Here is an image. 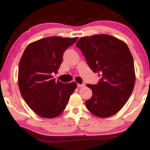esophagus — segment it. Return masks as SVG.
I'll return each instance as SVG.
<instances>
[{
  "label": "esophagus",
  "instance_id": "obj_1",
  "mask_svg": "<svg viewBox=\"0 0 150 150\" xmlns=\"http://www.w3.org/2000/svg\"><path fill=\"white\" fill-rule=\"evenodd\" d=\"M77 87L79 88H81V87H85V84H77Z\"/></svg>",
  "mask_w": 150,
  "mask_h": 150
}]
</instances>
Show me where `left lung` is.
<instances>
[{
  "label": "left lung",
  "mask_w": 150,
  "mask_h": 150,
  "mask_svg": "<svg viewBox=\"0 0 150 150\" xmlns=\"http://www.w3.org/2000/svg\"><path fill=\"white\" fill-rule=\"evenodd\" d=\"M76 45L93 71L101 75L97 85L87 84L93 92L85 101L87 108L99 118L115 115L128 101L135 85L134 59L128 45L108 34L82 37Z\"/></svg>",
  "instance_id": "left-lung-1"
}]
</instances>
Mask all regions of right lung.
Wrapping results in <instances>:
<instances>
[{"label":"right lung","instance_id":"obj_1","mask_svg":"<svg viewBox=\"0 0 150 150\" xmlns=\"http://www.w3.org/2000/svg\"><path fill=\"white\" fill-rule=\"evenodd\" d=\"M78 37L52 36L28 45L20 60L18 83L20 93L29 107L40 117L54 118L62 114L77 83L55 81L63 55Z\"/></svg>","mask_w":150,"mask_h":150}]
</instances>
